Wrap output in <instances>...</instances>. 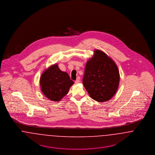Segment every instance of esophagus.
Here are the masks:
<instances>
[{
	"instance_id": "esophagus-1",
	"label": "esophagus",
	"mask_w": 155,
	"mask_h": 155,
	"mask_svg": "<svg viewBox=\"0 0 155 155\" xmlns=\"http://www.w3.org/2000/svg\"><path fill=\"white\" fill-rule=\"evenodd\" d=\"M79 82H80V78L79 77H78L77 78V80L75 81V84H78V83H79Z\"/></svg>"
}]
</instances>
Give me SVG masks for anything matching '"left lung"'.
Returning a JSON list of instances; mask_svg holds the SVG:
<instances>
[{
	"label": "left lung",
	"instance_id": "1",
	"mask_svg": "<svg viewBox=\"0 0 155 155\" xmlns=\"http://www.w3.org/2000/svg\"><path fill=\"white\" fill-rule=\"evenodd\" d=\"M119 81L116 63L104 52L95 50L86 64L82 80L89 96L97 102L108 101L116 93Z\"/></svg>",
	"mask_w": 155,
	"mask_h": 155
}]
</instances>
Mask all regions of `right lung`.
Returning a JSON list of instances; mask_svg holds the SVG:
<instances>
[{
  "mask_svg": "<svg viewBox=\"0 0 155 155\" xmlns=\"http://www.w3.org/2000/svg\"><path fill=\"white\" fill-rule=\"evenodd\" d=\"M74 84L66 72L59 69L54 64L49 67L41 75L40 85L42 93L52 101H60L68 92L69 89Z\"/></svg>",
  "mask_w": 155,
  "mask_h": 155,
  "instance_id": "right-lung-1",
  "label": "right lung"
}]
</instances>
